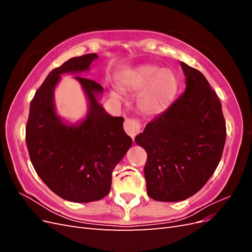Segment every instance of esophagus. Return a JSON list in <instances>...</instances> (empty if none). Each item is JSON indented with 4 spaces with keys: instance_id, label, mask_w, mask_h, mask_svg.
<instances>
[{
    "instance_id": "obj_1",
    "label": "esophagus",
    "mask_w": 252,
    "mask_h": 252,
    "mask_svg": "<svg viewBox=\"0 0 252 252\" xmlns=\"http://www.w3.org/2000/svg\"><path fill=\"white\" fill-rule=\"evenodd\" d=\"M141 123L138 119H126L124 122V129L128 135H130L132 139H134L136 134L141 132Z\"/></svg>"
}]
</instances>
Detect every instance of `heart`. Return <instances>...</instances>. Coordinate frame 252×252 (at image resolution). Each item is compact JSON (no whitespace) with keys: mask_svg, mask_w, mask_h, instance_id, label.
<instances>
[{"mask_svg":"<svg viewBox=\"0 0 252 252\" xmlns=\"http://www.w3.org/2000/svg\"><path fill=\"white\" fill-rule=\"evenodd\" d=\"M123 91L143 90L138 107L146 116H156L168 108L177 94L179 83L170 69H159L157 66L144 65L120 82ZM116 96V94H113Z\"/></svg>","mask_w":252,"mask_h":252,"instance_id":"obj_1","label":"heart"}]
</instances>
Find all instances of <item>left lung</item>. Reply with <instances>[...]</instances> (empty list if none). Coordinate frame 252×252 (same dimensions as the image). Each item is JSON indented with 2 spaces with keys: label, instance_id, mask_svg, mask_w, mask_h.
<instances>
[{
  "label": "left lung",
  "instance_id": "8db88e82",
  "mask_svg": "<svg viewBox=\"0 0 252 252\" xmlns=\"http://www.w3.org/2000/svg\"><path fill=\"white\" fill-rule=\"evenodd\" d=\"M181 67L185 93L135 136L147 152V194L159 202L183 201L199 191L216 171L226 141L216 91L195 68L183 62Z\"/></svg>",
  "mask_w": 252,
  "mask_h": 252
}]
</instances>
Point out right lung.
Instances as JSON below:
<instances>
[{"instance_id": "right-lung-1", "label": "right lung", "mask_w": 252, "mask_h": 252, "mask_svg": "<svg viewBox=\"0 0 252 252\" xmlns=\"http://www.w3.org/2000/svg\"><path fill=\"white\" fill-rule=\"evenodd\" d=\"M97 58L88 53L55 68L36 90L26 125V145L37 175L51 191L74 203L98 201L109 193L114 167L132 144L124 118L111 117L97 102L103 87L95 81L75 77L89 101L85 120L67 125L56 112L53 91L61 74L87 71Z\"/></svg>"}]
</instances>
